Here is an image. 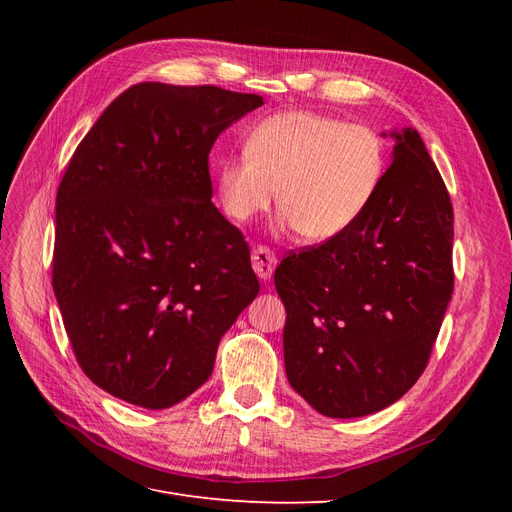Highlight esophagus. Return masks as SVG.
I'll use <instances>...</instances> for the list:
<instances>
[{
    "mask_svg": "<svg viewBox=\"0 0 512 512\" xmlns=\"http://www.w3.org/2000/svg\"><path fill=\"white\" fill-rule=\"evenodd\" d=\"M275 265H277V258H275V254L269 250V247H265V245L254 247V252H252V267H254V273L260 277L262 282L271 280V275H273V271H275Z\"/></svg>",
    "mask_w": 512,
    "mask_h": 512,
    "instance_id": "esophagus-1",
    "label": "esophagus"
}]
</instances>
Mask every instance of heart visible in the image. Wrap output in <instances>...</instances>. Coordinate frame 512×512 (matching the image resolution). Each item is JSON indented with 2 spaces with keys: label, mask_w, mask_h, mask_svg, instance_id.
<instances>
[{
  "label": "heart",
  "mask_w": 512,
  "mask_h": 512,
  "mask_svg": "<svg viewBox=\"0 0 512 512\" xmlns=\"http://www.w3.org/2000/svg\"><path fill=\"white\" fill-rule=\"evenodd\" d=\"M386 173V147L367 126L312 111L277 113L247 136L245 149L215 173L228 218L247 222L277 211L305 241L342 235L374 203Z\"/></svg>",
  "instance_id": "b5f03b06"
}]
</instances>
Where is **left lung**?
<instances>
[{"instance_id": "1", "label": "left lung", "mask_w": 512, "mask_h": 512, "mask_svg": "<svg viewBox=\"0 0 512 512\" xmlns=\"http://www.w3.org/2000/svg\"><path fill=\"white\" fill-rule=\"evenodd\" d=\"M391 136L393 164L363 218L275 269L288 382L331 418L374 414L412 389L453 294L451 196L421 134Z\"/></svg>"}]
</instances>
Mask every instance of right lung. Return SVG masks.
<instances>
[{
	"instance_id": "obj_1",
	"label": "right lung",
	"mask_w": 512,
	"mask_h": 512,
	"mask_svg": "<svg viewBox=\"0 0 512 512\" xmlns=\"http://www.w3.org/2000/svg\"><path fill=\"white\" fill-rule=\"evenodd\" d=\"M262 104L138 83L76 147L57 190L53 290L76 361L113 397L162 410L192 395L258 294L250 247L211 203L209 151Z\"/></svg>"
}]
</instances>
